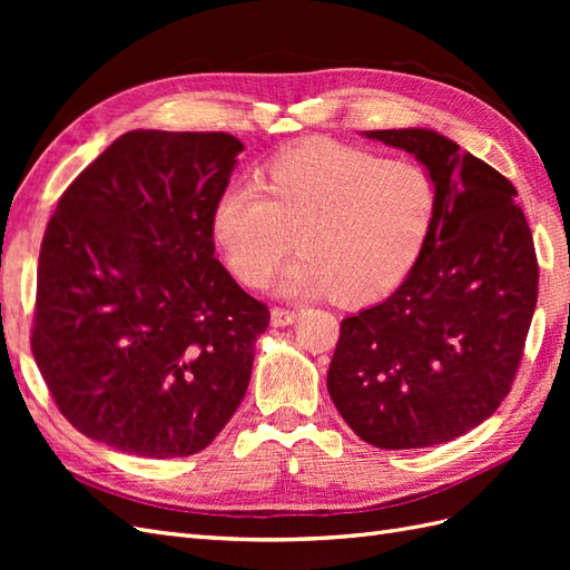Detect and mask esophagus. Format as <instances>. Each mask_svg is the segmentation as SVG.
<instances>
[{
  "mask_svg": "<svg viewBox=\"0 0 570 570\" xmlns=\"http://www.w3.org/2000/svg\"><path fill=\"white\" fill-rule=\"evenodd\" d=\"M295 321H297V312H289V308L275 306L271 312V325H275V327H285V325H292Z\"/></svg>",
  "mask_w": 570,
  "mask_h": 570,
  "instance_id": "esophagus-1",
  "label": "esophagus"
}]
</instances>
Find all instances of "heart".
Returning <instances> with one entry per match:
<instances>
[{"mask_svg":"<svg viewBox=\"0 0 570 570\" xmlns=\"http://www.w3.org/2000/svg\"><path fill=\"white\" fill-rule=\"evenodd\" d=\"M438 189L425 168L373 151L312 142L275 157L262 180L220 195L212 233L228 268L249 287L275 278L289 297L375 302L400 285L433 233Z\"/></svg>","mask_w":570,"mask_h":570,"instance_id":"obj_1","label":"heart"}]
</instances>
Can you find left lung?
I'll list each match as a JSON object with an SVG mask.
<instances>
[{
	"instance_id": "1",
	"label": "left lung",
	"mask_w": 570,
	"mask_h": 570,
	"mask_svg": "<svg viewBox=\"0 0 570 570\" xmlns=\"http://www.w3.org/2000/svg\"><path fill=\"white\" fill-rule=\"evenodd\" d=\"M364 135L416 157L438 216L404 283L342 321L327 392L364 442L421 450L469 433L509 394L538 304V258L499 170L430 128Z\"/></svg>"
}]
</instances>
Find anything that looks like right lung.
Here are the masks:
<instances>
[{"mask_svg":"<svg viewBox=\"0 0 570 570\" xmlns=\"http://www.w3.org/2000/svg\"><path fill=\"white\" fill-rule=\"evenodd\" d=\"M243 149L228 132L130 130L61 195L30 342L85 438L189 456L243 402L271 314L214 256L212 233Z\"/></svg>","mask_w":570,"mask_h":570,"instance_id":"1","label":"right lung"}]
</instances>
